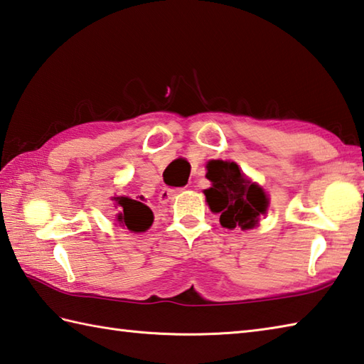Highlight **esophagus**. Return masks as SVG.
Masks as SVG:
<instances>
[{
	"label": "esophagus",
	"mask_w": 364,
	"mask_h": 364,
	"mask_svg": "<svg viewBox=\"0 0 364 364\" xmlns=\"http://www.w3.org/2000/svg\"><path fill=\"white\" fill-rule=\"evenodd\" d=\"M178 191H181V189H164L162 193H161V196H159L161 202L162 203H167L168 200L173 199V196L178 193Z\"/></svg>",
	"instance_id": "1"
}]
</instances>
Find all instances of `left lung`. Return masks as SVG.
I'll return each mask as SVG.
<instances>
[{
	"instance_id": "8db88e82",
	"label": "left lung",
	"mask_w": 364,
	"mask_h": 364,
	"mask_svg": "<svg viewBox=\"0 0 364 364\" xmlns=\"http://www.w3.org/2000/svg\"><path fill=\"white\" fill-rule=\"evenodd\" d=\"M207 170L211 188L203 193L211 211L220 213L221 226L253 229L269 205L262 188L248 181L234 162L210 161Z\"/></svg>"
}]
</instances>
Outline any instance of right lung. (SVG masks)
Returning a JSON list of instances; mask_svg holds the SVG:
<instances>
[{"label":"right lung","mask_w":364,"mask_h":364,"mask_svg":"<svg viewBox=\"0 0 364 364\" xmlns=\"http://www.w3.org/2000/svg\"><path fill=\"white\" fill-rule=\"evenodd\" d=\"M117 205H121V213L117 215V221L132 232H144L153 224V211L143 202L129 199V197H114Z\"/></svg>","instance_id":"1"}]
</instances>
